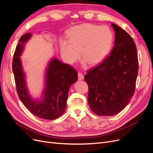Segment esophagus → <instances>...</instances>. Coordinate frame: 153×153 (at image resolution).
Returning a JSON list of instances; mask_svg holds the SVG:
<instances>
[{
	"label": "esophagus",
	"mask_w": 153,
	"mask_h": 153,
	"mask_svg": "<svg viewBox=\"0 0 153 153\" xmlns=\"http://www.w3.org/2000/svg\"><path fill=\"white\" fill-rule=\"evenodd\" d=\"M78 78L79 80H84V76L83 75V74L82 73H78Z\"/></svg>",
	"instance_id": "1"
}]
</instances>
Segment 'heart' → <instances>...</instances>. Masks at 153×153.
<instances>
[{"mask_svg":"<svg viewBox=\"0 0 153 153\" xmlns=\"http://www.w3.org/2000/svg\"><path fill=\"white\" fill-rule=\"evenodd\" d=\"M114 36L109 27L84 24L71 27L67 31V41H60V52L69 64H75L80 58L83 65H96L107 57L112 48Z\"/></svg>","mask_w":153,"mask_h":153,"instance_id":"heart-1","label":"heart"}]
</instances>
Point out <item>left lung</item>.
Wrapping results in <instances>:
<instances>
[{"mask_svg": "<svg viewBox=\"0 0 153 153\" xmlns=\"http://www.w3.org/2000/svg\"><path fill=\"white\" fill-rule=\"evenodd\" d=\"M114 47L109 56L87 72V100L91 110L100 116L117 114L129 103L135 89L138 71L136 45L129 34L117 25Z\"/></svg>", "mask_w": 153, "mask_h": 153, "instance_id": "obj_1", "label": "left lung"}]
</instances>
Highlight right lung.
Returning a JSON list of instances; mask_svg holds the SVG:
<instances>
[{
	"mask_svg": "<svg viewBox=\"0 0 153 153\" xmlns=\"http://www.w3.org/2000/svg\"><path fill=\"white\" fill-rule=\"evenodd\" d=\"M32 36L31 33L22 36L14 54L13 71L17 93L23 104L32 114L41 119L54 120L65 112L69 89L77 81V73L56 57L51 58L45 70L44 87L40 98H33L27 87V76L21 59L25 45Z\"/></svg>",
	"mask_w": 153,
	"mask_h": 153,
	"instance_id": "1",
	"label": "right lung"
}]
</instances>
